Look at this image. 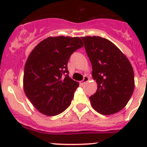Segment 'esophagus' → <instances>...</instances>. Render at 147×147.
<instances>
[{
    "label": "esophagus",
    "instance_id": "34e87169",
    "mask_svg": "<svg viewBox=\"0 0 147 147\" xmlns=\"http://www.w3.org/2000/svg\"><path fill=\"white\" fill-rule=\"evenodd\" d=\"M89 80H90L89 77H87V75H84V79H83V80L80 82V84H84L86 82H87V81Z\"/></svg>",
    "mask_w": 147,
    "mask_h": 147
}]
</instances>
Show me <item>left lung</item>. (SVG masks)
<instances>
[{
  "mask_svg": "<svg viewBox=\"0 0 147 147\" xmlns=\"http://www.w3.org/2000/svg\"><path fill=\"white\" fill-rule=\"evenodd\" d=\"M92 67L97 92L90 97L92 107L101 115H113L128 103L134 89L132 66L114 43L99 36L81 37Z\"/></svg>",
  "mask_w": 147,
  "mask_h": 147,
  "instance_id": "8db88e82",
  "label": "left lung"
}]
</instances>
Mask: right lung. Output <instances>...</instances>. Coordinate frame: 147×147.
Here are the masks:
<instances>
[{"instance_id":"right-lung-1","label":"right lung","mask_w":147,"mask_h":147,"mask_svg":"<svg viewBox=\"0 0 147 147\" xmlns=\"http://www.w3.org/2000/svg\"><path fill=\"white\" fill-rule=\"evenodd\" d=\"M79 37H49L32 50L26 63L23 89L40 113L55 116L70 105L79 82L69 77L67 63L83 47Z\"/></svg>"}]
</instances>
